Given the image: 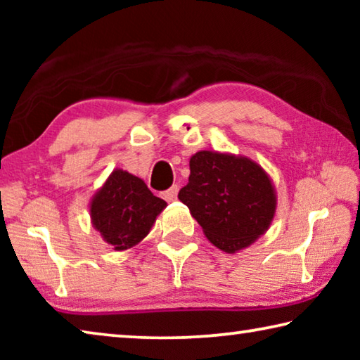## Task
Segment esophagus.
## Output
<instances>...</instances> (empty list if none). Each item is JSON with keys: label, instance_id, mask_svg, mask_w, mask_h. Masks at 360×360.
<instances>
[{"label": "esophagus", "instance_id": "1", "mask_svg": "<svg viewBox=\"0 0 360 360\" xmlns=\"http://www.w3.org/2000/svg\"><path fill=\"white\" fill-rule=\"evenodd\" d=\"M178 191H179V187L178 186H172L168 188V191H165L163 192V198L167 200V202H173V200H176V197H178Z\"/></svg>", "mask_w": 360, "mask_h": 360}]
</instances>
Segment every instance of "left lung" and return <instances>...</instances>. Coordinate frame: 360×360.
Masks as SVG:
<instances>
[{
  "label": "left lung",
  "mask_w": 360,
  "mask_h": 360,
  "mask_svg": "<svg viewBox=\"0 0 360 360\" xmlns=\"http://www.w3.org/2000/svg\"><path fill=\"white\" fill-rule=\"evenodd\" d=\"M178 198L225 252L251 245L270 227L276 197L271 181L245 157L202 150L191 158V176Z\"/></svg>",
  "instance_id": "1"
}]
</instances>
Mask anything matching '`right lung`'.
<instances>
[{"label":"right lung","mask_w":360,"mask_h":360,"mask_svg":"<svg viewBox=\"0 0 360 360\" xmlns=\"http://www.w3.org/2000/svg\"><path fill=\"white\" fill-rule=\"evenodd\" d=\"M165 206V200L155 197L144 181L115 169L96 192L90 214L103 238L114 249L124 251L138 245L149 233Z\"/></svg>","instance_id":"add662e5"}]
</instances>
